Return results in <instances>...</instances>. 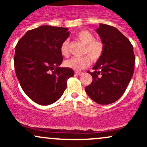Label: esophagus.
Wrapping results in <instances>:
<instances>
[{
	"label": "esophagus",
	"mask_w": 147,
	"mask_h": 147,
	"mask_svg": "<svg viewBox=\"0 0 147 147\" xmlns=\"http://www.w3.org/2000/svg\"><path fill=\"white\" fill-rule=\"evenodd\" d=\"M75 74L77 75H82V74H83V72H79V71H76L75 72Z\"/></svg>",
	"instance_id": "esophagus-1"
}]
</instances>
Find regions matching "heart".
Listing matches in <instances>:
<instances>
[{
	"mask_svg": "<svg viewBox=\"0 0 147 147\" xmlns=\"http://www.w3.org/2000/svg\"><path fill=\"white\" fill-rule=\"evenodd\" d=\"M76 38L82 43L85 44L84 53L88 54L82 57H72L65 61V65L74 70H82L87 68L91 63L97 61L102 57L104 52V45L99 40L95 39L93 34L86 30H81L76 34ZM60 51L63 57L69 55L68 41L65 40L61 45ZM91 60H90V59Z\"/></svg>",
	"mask_w": 147,
	"mask_h": 147,
	"instance_id": "b5f03b06",
	"label": "heart"
}]
</instances>
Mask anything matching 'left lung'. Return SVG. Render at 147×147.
<instances>
[{"label": "left lung", "instance_id": "8db88e82", "mask_svg": "<svg viewBox=\"0 0 147 147\" xmlns=\"http://www.w3.org/2000/svg\"><path fill=\"white\" fill-rule=\"evenodd\" d=\"M97 32L104 45L103 55L92 68V82L85 88L88 95L102 105L112 104L125 92L134 72L133 45L117 28L101 23Z\"/></svg>", "mask_w": 147, "mask_h": 147}]
</instances>
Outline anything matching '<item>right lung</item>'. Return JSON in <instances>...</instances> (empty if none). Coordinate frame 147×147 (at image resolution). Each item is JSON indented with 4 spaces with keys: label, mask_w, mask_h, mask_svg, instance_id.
Segmentation results:
<instances>
[{
    "label": "right lung",
    "mask_w": 147,
    "mask_h": 147,
    "mask_svg": "<svg viewBox=\"0 0 147 147\" xmlns=\"http://www.w3.org/2000/svg\"><path fill=\"white\" fill-rule=\"evenodd\" d=\"M68 28L42 25L29 30L15 47L14 68L25 93L40 105L57 102L74 76L70 68H60L62 43L70 35Z\"/></svg>",
    "instance_id": "obj_1"
}]
</instances>
